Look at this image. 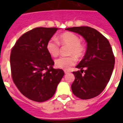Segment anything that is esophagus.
<instances>
[{
	"label": "esophagus",
	"mask_w": 123,
	"mask_h": 123,
	"mask_svg": "<svg viewBox=\"0 0 123 123\" xmlns=\"http://www.w3.org/2000/svg\"><path fill=\"white\" fill-rule=\"evenodd\" d=\"M64 72H65V74H68V73H69L68 71H65Z\"/></svg>",
	"instance_id": "esophagus-1"
}]
</instances>
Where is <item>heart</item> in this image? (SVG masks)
I'll return each mask as SVG.
<instances>
[{"instance_id": "b5f03b06", "label": "heart", "mask_w": 123, "mask_h": 123, "mask_svg": "<svg viewBox=\"0 0 123 123\" xmlns=\"http://www.w3.org/2000/svg\"><path fill=\"white\" fill-rule=\"evenodd\" d=\"M60 42L62 45L70 47L69 50V56H61L55 60V67L58 68L68 70L70 67L76 63V58H81L84 54L85 47L81 43L79 37L74 33L67 32L62 34L59 37ZM47 50L52 56H58L60 52V45L58 40L55 37H52L49 40L46 45Z\"/></svg>"}]
</instances>
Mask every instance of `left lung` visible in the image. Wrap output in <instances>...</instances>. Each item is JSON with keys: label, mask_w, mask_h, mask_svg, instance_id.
<instances>
[{"label": "left lung", "mask_w": 123, "mask_h": 123, "mask_svg": "<svg viewBox=\"0 0 123 123\" xmlns=\"http://www.w3.org/2000/svg\"><path fill=\"white\" fill-rule=\"evenodd\" d=\"M66 30L79 34L87 42L85 55L76 67L81 70L73 72L75 76L71 85L73 93L81 99L94 98L104 91L112 74L115 56L111 47L105 36L91 27H73Z\"/></svg>", "instance_id": "1"}]
</instances>
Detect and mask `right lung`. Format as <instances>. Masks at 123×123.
<instances>
[{
    "label": "right lung",
    "instance_id": "add662e5",
    "mask_svg": "<svg viewBox=\"0 0 123 123\" xmlns=\"http://www.w3.org/2000/svg\"><path fill=\"white\" fill-rule=\"evenodd\" d=\"M57 29L34 28L18 39L11 52L13 81L21 94L31 100L50 99L65 74L62 69L53 68L54 62L46 49Z\"/></svg>",
    "mask_w": 123,
    "mask_h": 123
}]
</instances>
